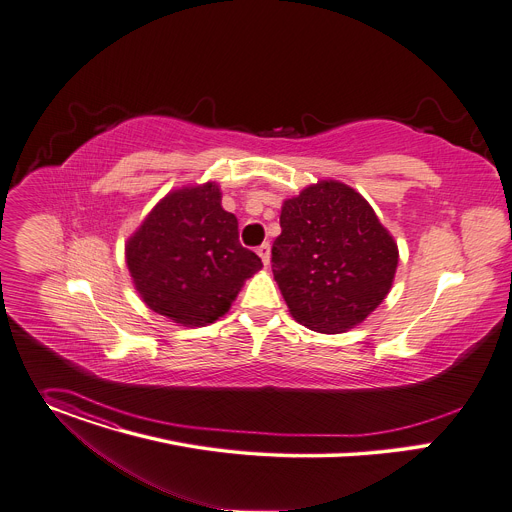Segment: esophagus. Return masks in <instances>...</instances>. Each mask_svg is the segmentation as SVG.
Segmentation results:
<instances>
[{
	"instance_id": "esophagus-1",
	"label": "esophagus",
	"mask_w": 512,
	"mask_h": 512,
	"mask_svg": "<svg viewBox=\"0 0 512 512\" xmlns=\"http://www.w3.org/2000/svg\"><path fill=\"white\" fill-rule=\"evenodd\" d=\"M257 253H259L263 265H269V261H271V245H269V243H263V245L257 249Z\"/></svg>"
}]
</instances>
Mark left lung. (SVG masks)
<instances>
[{"mask_svg": "<svg viewBox=\"0 0 512 512\" xmlns=\"http://www.w3.org/2000/svg\"><path fill=\"white\" fill-rule=\"evenodd\" d=\"M271 269L290 314L318 333H345L388 296L398 247L361 194L322 179L282 206Z\"/></svg>", "mask_w": 512, "mask_h": 512, "instance_id": "obj_1", "label": "left lung"}]
</instances>
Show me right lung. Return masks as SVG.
I'll return each instance as SVG.
<instances>
[{
  "instance_id": "right-lung-1",
  "label": "right lung",
  "mask_w": 512,
  "mask_h": 512,
  "mask_svg": "<svg viewBox=\"0 0 512 512\" xmlns=\"http://www.w3.org/2000/svg\"><path fill=\"white\" fill-rule=\"evenodd\" d=\"M214 181L167 194L126 243L136 292L181 327H206L230 310L263 267L239 243L237 216L220 206Z\"/></svg>"
}]
</instances>
